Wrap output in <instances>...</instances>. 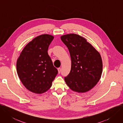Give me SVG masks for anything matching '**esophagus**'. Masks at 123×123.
<instances>
[{
    "instance_id": "34e87169",
    "label": "esophagus",
    "mask_w": 123,
    "mask_h": 123,
    "mask_svg": "<svg viewBox=\"0 0 123 123\" xmlns=\"http://www.w3.org/2000/svg\"><path fill=\"white\" fill-rule=\"evenodd\" d=\"M58 74H60V72H61V68H58Z\"/></svg>"
}]
</instances>
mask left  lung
<instances>
[{
    "label": "left lung",
    "instance_id": "left-lung-1",
    "mask_svg": "<svg viewBox=\"0 0 123 123\" xmlns=\"http://www.w3.org/2000/svg\"><path fill=\"white\" fill-rule=\"evenodd\" d=\"M68 49L72 66L69 74L65 77L67 85L73 91L88 92L99 82L102 73L101 55L84 37L76 34L61 37Z\"/></svg>",
    "mask_w": 123,
    "mask_h": 123
}]
</instances>
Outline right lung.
<instances>
[{
    "label": "right lung",
    "mask_w": 123,
    "mask_h": 123,
    "mask_svg": "<svg viewBox=\"0 0 123 123\" xmlns=\"http://www.w3.org/2000/svg\"><path fill=\"white\" fill-rule=\"evenodd\" d=\"M54 37L42 34L34 38L23 49L16 62L18 77L29 91L42 93L51 86L58 74L48 54Z\"/></svg>",
    "instance_id": "right-lung-1"
}]
</instances>
